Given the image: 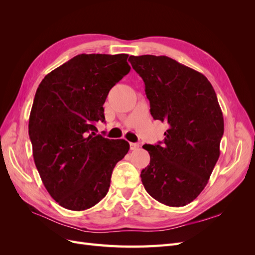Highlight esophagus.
Returning <instances> with one entry per match:
<instances>
[{
    "mask_svg": "<svg viewBox=\"0 0 255 255\" xmlns=\"http://www.w3.org/2000/svg\"><path fill=\"white\" fill-rule=\"evenodd\" d=\"M129 148H130V150H136L137 148H139V143L130 142V143H129Z\"/></svg>",
    "mask_w": 255,
    "mask_h": 255,
    "instance_id": "esophagus-1",
    "label": "esophagus"
}]
</instances>
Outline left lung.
Wrapping results in <instances>:
<instances>
[{"instance_id": "left-lung-1", "label": "left lung", "mask_w": 255, "mask_h": 255, "mask_svg": "<svg viewBox=\"0 0 255 255\" xmlns=\"http://www.w3.org/2000/svg\"><path fill=\"white\" fill-rule=\"evenodd\" d=\"M144 83L151 115L169 128L158 144H144L150 165L140 177L148 194L168 206L200 195L220 155L225 130L217 96L205 76L167 56H129Z\"/></svg>"}]
</instances>
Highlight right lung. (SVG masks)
I'll use <instances>...</instances> for the list:
<instances>
[{
	"mask_svg": "<svg viewBox=\"0 0 255 255\" xmlns=\"http://www.w3.org/2000/svg\"><path fill=\"white\" fill-rule=\"evenodd\" d=\"M128 54H80L44 76L29 115L33 156L44 187L67 210L85 211L106 196L128 141L96 135L103 104L127 75Z\"/></svg>",
	"mask_w": 255,
	"mask_h": 255,
	"instance_id": "1",
	"label": "right lung"
}]
</instances>
